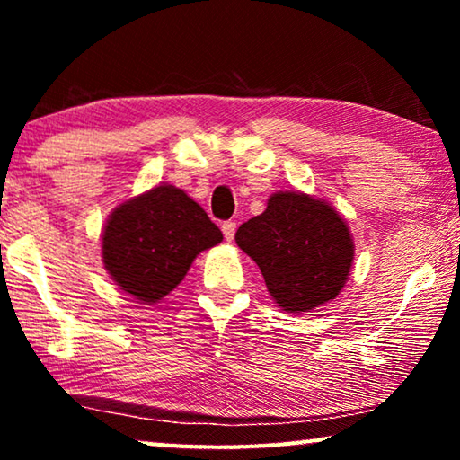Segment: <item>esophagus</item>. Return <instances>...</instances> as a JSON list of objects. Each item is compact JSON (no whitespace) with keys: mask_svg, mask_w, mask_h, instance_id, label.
Here are the masks:
<instances>
[{"mask_svg":"<svg viewBox=\"0 0 460 460\" xmlns=\"http://www.w3.org/2000/svg\"><path fill=\"white\" fill-rule=\"evenodd\" d=\"M221 231H223V237L227 241H233V237H235V231H237V223L235 221H225L221 225Z\"/></svg>","mask_w":460,"mask_h":460,"instance_id":"esophagus-1","label":"esophagus"}]
</instances>
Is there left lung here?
<instances>
[{"instance_id":"obj_1","label":"left lung","mask_w":460,"mask_h":460,"mask_svg":"<svg viewBox=\"0 0 460 460\" xmlns=\"http://www.w3.org/2000/svg\"><path fill=\"white\" fill-rule=\"evenodd\" d=\"M235 241L286 313H310L337 298L355 255L345 219L305 192L271 194L266 211L241 225Z\"/></svg>"}]
</instances>
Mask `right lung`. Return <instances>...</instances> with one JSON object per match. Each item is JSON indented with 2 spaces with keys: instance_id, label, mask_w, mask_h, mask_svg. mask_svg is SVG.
I'll list each match as a JSON object with an SVG mask.
<instances>
[{
  "instance_id": "1",
  "label": "right lung",
  "mask_w": 460,
  "mask_h": 460,
  "mask_svg": "<svg viewBox=\"0 0 460 460\" xmlns=\"http://www.w3.org/2000/svg\"><path fill=\"white\" fill-rule=\"evenodd\" d=\"M223 241L199 202L162 184L123 202L103 229V263L123 292L152 305L182 282L194 258Z\"/></svg>"
}]
</instances>
